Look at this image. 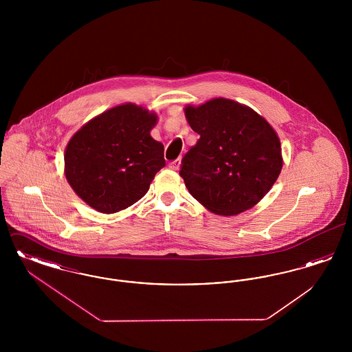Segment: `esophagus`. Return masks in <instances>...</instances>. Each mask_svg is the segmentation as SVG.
<instances>
[{
    "mask_svg": "<svg viewBox=\"0 0 352 352\" xmlns=\"http://www.w3.org/2000/svg\"><path fill=\"white\" fill-rule=\"evenodd\" d=\"M181 166V160L178 158V160H175V161H173L171 164H170V168H173V170H178Z\"/></svg>",
    "mask_w": 352,
    "mask_h": 352,
    "instance_id": "esophagus-1",
    "label": "esophagus"
}]
</instances>
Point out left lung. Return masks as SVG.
I'll return each mask as SVG.
<instances>
[{
	"mask_svg": "<svg viewBox=\"0 0 352 352\" xmlns=\"http://www.w3.org/2000/svg\"><path fill=\"white\" fill-rule=\"evenodd\" d=\"M184 111L191 129L201 135L179 171L188 192L221 217L256 206L284 164L272 125L248 105L224 98L186 105Z\"/></svg>",
	"mask_w": 352,
	"mask_h": 352,
	"instance_id": "1",
	"label": "left lung"
}]
</instances>
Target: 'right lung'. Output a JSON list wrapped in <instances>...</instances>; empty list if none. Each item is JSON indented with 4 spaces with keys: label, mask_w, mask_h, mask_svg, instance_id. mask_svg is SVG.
<instances>
[{
    "label": "right lung",
    "mask_w": 352,
    "mask_h": 352,
    "mask_svg": "<svg viewBox=\"0 0 352 352\" xmlns=\"http://www.w3.org/2000/svg\"><path fill=\"white\" fill-rule=\"evenodd\" d=\"M158 116L133 102L85 122L65 151V174L76 195L101 214L140 201L165 166L164 145L151 135Z\"/></svg>",
    "instance_id": "obj_1"
}]
</instances>
